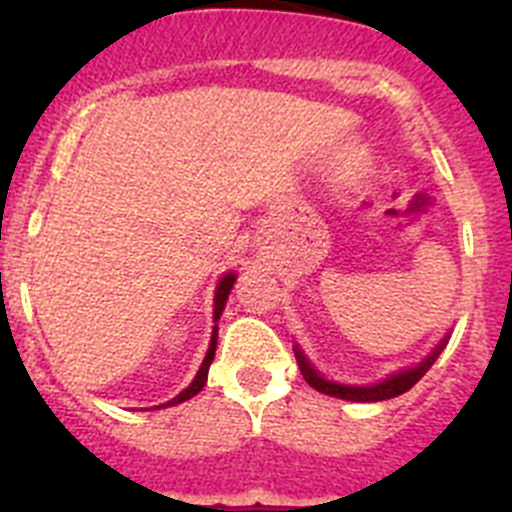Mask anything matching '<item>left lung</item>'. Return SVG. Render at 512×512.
Wrapping results in <instances>:
<instances>
[{"label": "left lung", "mask_w": 512, "mask_h": 512, "mask_svg": "<svg viewBox=\"0 0 512 512\" xmlns=\"http://www.w3.org/2000/svg\"><path fill=\"white\" fill-rule=\"evenodd\" d=\"M443 346H446V338H443V341L436 346V351H433L428 359L420 361L418 366H413V369H405V372L392 374V377L382 379L379 384H369V387H351V384L328 382V379H323L318 372H315V369H312V364L305 359V354H302L297 346H295V356H297V364H300L302 377H305V382L310 384L312 390H318V392H323V395H330V397H338V400L379 402V400H392V397L402 395V392H408L410 387H413V384L418 382V379L423 377L428 369H431L433 361L438 359V354H441Z\"/></svg>", "instance_id": "1"}]
</instances>
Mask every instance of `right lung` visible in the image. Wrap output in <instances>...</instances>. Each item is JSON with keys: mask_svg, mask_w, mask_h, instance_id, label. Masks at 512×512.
<instances>
[{"mask_svg": "<svg viewBox=\"0 0 512 512\" xmlns=\"http://www.w3.org/2000/svg\"><path fill=\"white\" fill-rule=\"evenodd\" d=\"M233 282H235V274H233V271H230V274H225V277L220 279V284H217V289H215V323H217V320H220V315H223L225 302H228L230 289H233ZM215 348H217V325H215V328H212L210 348H207V356H205V361H202L200 372H197L194 382L189 384L187 390L179 392V395H176L174 400H169V402H166V405H158V408H169V405H179V402H184V400H192V397L197 395V392H200L202 387H205L207 369H210L212 359H215Z\"/></svg>", "mask_w": 512, "mask_h": 512, "instance_id": "1", "label": "right lung"}]
</instances>
